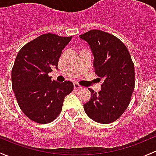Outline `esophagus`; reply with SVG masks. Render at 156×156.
<instances>
[{
    "instance_id": "34e87169",
    "label": "esophagus",
    "mask_w": 156,
    "mask_h": 156,
    "mask_svg": "<svg viewBox=\"0 0 156 156\" xmlns=\"http://www.w3.org/2000/svg\"><path fill=\"white\" fill-rule=\"evenodd\" d=\"M74 89H83V86H81L80 85H79L78 83H74Z\"/></svg>"
}]
</instances>
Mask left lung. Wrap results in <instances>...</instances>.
<instances>
[{
	"label": "left lung",
	"mask_w": 156,
	"mask_h": 156,
	"mask_svg": "<svg viewBox=\"0 0 156 156\" xmlns=\"http://www.w3.org/2000/svg\"><path fill=\"white\" fill-rule=\"evenodd\" d=\"M94 55V72L104 79L98 93L89 89L91 98L84 104L88 116L109 124L118 119L129 105L134 89V65L125 44L111 34L91 30L80 35Z\"/></svg>",
	"instance_id": "obj_1"
}]
</instances>
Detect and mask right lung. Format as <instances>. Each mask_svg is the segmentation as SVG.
<instances>
[{"mask_svg": "<svg viewBox=\"0 0 156 156\" xmlns=\"http://www.w3.org/2000/svg\"><path fill=\"white\" fill-rule=\"evenodd\" d=\"M72 37L45 34L19 50L12 69V86L17 102L25 115L39 124L55 119L62 111L65 96L71 93L70 81L52 80L49 73L58 68L64 48Z\"/></svg>", "mask_w": 156, "mask_h": 156, "instance_id": "1", "label": "right lung"}]
</instances>
